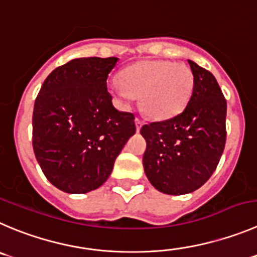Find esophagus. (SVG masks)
<instances>
[{"label": "esophagus", "instance_id": "34e87169", "mask_svg": "<svg viewBox=\"0 0 257 257\" xmlns=\"http://www.w3.org/2000/svg\"><path fill=\"white\" fill-rule=\"evenodd\" d=\"M135 123H136V130L140 131L141 127L144 126V121L141 118H139V117H136V118H135Z\"/></svg>", "mask_w": 257, "mask_h": 257}]
</instances>
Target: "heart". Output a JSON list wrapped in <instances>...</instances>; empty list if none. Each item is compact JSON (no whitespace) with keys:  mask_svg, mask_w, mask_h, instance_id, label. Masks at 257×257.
<instances>
[{"mask_svg":"<svg viewBox=\"0 0 257 257\" xmlns=\"http://www.w3.org/2000/svg\"><path fill=\"white\" fill-rule=\"evenodd\" d=\"M194 77L190 68L168 60H144L124 68L119 83L111 93L121 103L128 104L140 96V106L148 116L167 119L184 109L192 96Z\"/></svg>","mask_w":257,"mask_h":257,"instance_id":"1","label":"heart"}]
</instances>
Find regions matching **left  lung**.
<instances>
[{"label": "left lung", "instance_id": "left-lung-1", "mask_svg": "<svg viewBox=\"0 0 257 257\" xmlns=\"http://www.w3.org/2000/svg\"><path fill=\"white\" fill-rule=\"evenodd\" d=\"M188 63L194 84L187 107L172 118L144 124L140 131L146 140V177L156 189L172 195L202 187L226 145V98L211 72Z\"/></svg>", "mask_w": 257, "mask_h": 257}]
</instances>
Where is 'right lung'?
<instances>
[{"label": "right lung", "instance_id": "1", "mask_svg": "<svg viewBox=\"0 0 257 257\" xmlns=\"http://www.w3.org/2000/svg\"><path fill=\"white\" fill-rule=\"evenodd\" d=\"M117 58H79L54 69L34 104L33 148L49 182L67 193L101 187L127 140L135 116L112 104L107 78Z\"/></svg>", "mask_w": 257, "mask_h": 257}]
</instances>
